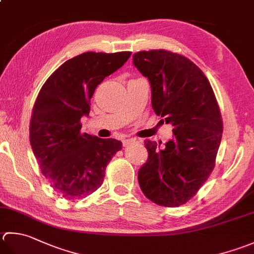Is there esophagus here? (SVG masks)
<instances>
[{
  "label": "esophagus",
  "mask_w": 254,
  "mask_h": 254,
  "mask_svg": "<svg viewBox=\"0 0 254 254\" xmlns=\"http://www.w3.org/2000/svg\"><path fill=\"white\" fill-rule=\"evenodd\" d=\"M134 140L133 138H126V140H123L122 143H123V146H127L128 144H131Z\"/></svg>",
  "instance_id": "obj_1"
}]
</instances>
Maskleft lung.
<instances>
[{
	"mask_svg": "<svg viewBox=\"0 0 254 254\" xmlns=\"http://www.w3.org/2000/svg\"><path fill=\"white\" fill-rule=\"evenodd\" d=\"M133 64L152 88V107L173 126L174 138L146 140L147 162L138 171L145 197L164 207H178L196 195L210 176L223 123L207 77L190 59L165 49L133 55Z\"/></svg>",
	"mask_w": 254,
	"mask_h": 254,
	"instance_id": "obj_1",
	"label": "left lung"
}]
</instances>
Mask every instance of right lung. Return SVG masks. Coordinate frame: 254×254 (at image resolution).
Listing matches in <instances>:
<instances>
[{
  "mask_svg": "<svg viewBox=\"0 0 254 254\" xmlns=\"http://www.w3.org/2000/svg\"><path fill=\"white\" fill-rule=\"evenodd\" d=\"M131 52H87L64 62L43 84L29 122L38 166L64 199L84 198L102 185L108 163L122 142L81 133L94 90L121 68Z\"/></svg>",
  "mask_w": 254,
  "mask_h": 254,
  "instance_id": "1",
  "label": "right lung"
}]
</instances>
